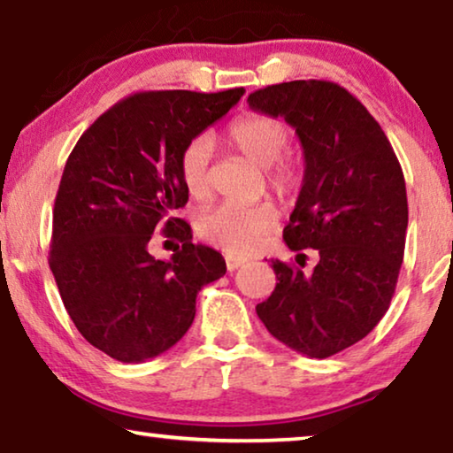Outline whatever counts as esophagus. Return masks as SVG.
Returning a JSON list of instances; mask_svg holds the SVG:
<instances>
[{
	"label": "esophagus",
	"mask_w": 453,
	"mask_h": 453,
	"mask_svg": "<svg viewBox=\"0 0 453 453\" xmlns=\"http://www.w3.org/2000/svg\"><path fill=\"white\" fill-rule=\"evenodd\" d=\"M246 263H249V258H242V257H227L226 258V265L230 271H236L238 267H242V265H246Z\"/></svg>",
	"instance_id": "1"
}]
</instances>
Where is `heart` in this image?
Returning a JSON list of instances; mask_svg holds the SVG:
<instances>
[{"mask_svg":"<svg viewBox=\"0 0 453 453\" xmlns=\"http://www.w3.org/2000/svg\"><path fill=\"white\" fill-rule=\"evenodd\" d=\"M227 141L246 159L265 167L269 186L277 195L289 196L298 188V167L283 155L289 144V130L281 119L265 113H246L227 128ZM211 153L213 142L207 134L192 138L180 153V180L196 201L211 195ZM275 223L277 209L271 203L250 207L221 203L198 215L196 230L204 240L230 255H249L269 232H273Z\"/></svg>","mask_w":453,"mask_h":453,"instance_id":"1","label":"heart"}]
</instances>
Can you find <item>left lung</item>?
I'll return each mask as SVG.
<instances>
[{"mask_svg":"<svg viewBox=\"0 0 453 453\" xmlns=\"http://www.w3.org/2000/svg\"><path fill=\"white\" fill-rule=\"evenodd\" d=\"M249 105L296 130L304 178L283 240L298 257L319 255L311 273L271 261L277 283L257 315L288 348L334 357L375 329L395 292L408 227L400 161L377 119L335 82L271 84Z\"/></svg>","mask_w":453,"mask_h":453,"instance_id":"8db88e82","label":"left lung"}]
</instances>
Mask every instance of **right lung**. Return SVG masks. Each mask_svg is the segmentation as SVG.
Here are the masks:
<instances>
[{
  "label": "right lung",
  "mask_w": 453,
  "mask_h": 453,
  "mask_svg": "<svg viewBox=\"0 0 453 453\" xmlns=\"http://www.w3.org/2000/svg\"><path fill=\"white\" fill-rule=\"evenodd\" d=\"M221 93L147 90L95 119L65 161L53 207L50 267L84 340L119 363H144L182 340L196 294L226 275L219 252L192 244L172 217L188 203L180 153L238 104ZM183 246L170 262L148 252L154 227Z\"/></svg>",
  "instance_id": "add662e5"
}]
</instances>
